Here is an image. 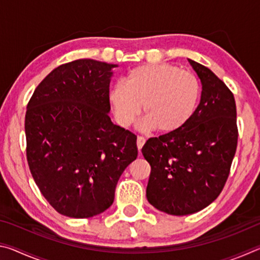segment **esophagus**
<instances>
[{"label":"esophagus","instance_id":"34e87169","mask_svg":"<svg viewBox=\"0 0 260 260\" xmlns=\"http://www.w3.org/2000/svg\"><path fill=\"white\" fill-rule=\"evenodd\" d=\"M144 143H146V138H144V136H138V141H136V144H138L139 150H140V149H142Z\"/></svg>","mask_w":260,"mask_h":260}]
</instances>
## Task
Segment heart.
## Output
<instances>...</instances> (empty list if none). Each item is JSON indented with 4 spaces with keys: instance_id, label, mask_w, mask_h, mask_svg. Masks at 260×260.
<instances>
[{
    "instance_id": "b5f03b06",
    "label": "heart",
    "mask_w": 260,
    "mask_h": 260,
    "mask_svg": "<svg viewBox=\"0 0 260 260\" xmlns=\"http://www.w3.org/2000/svg\"><path fill=\"white\" fill-rule=\"evenodd\" d=\"M200 94V82L191 72L171 64H148L132 69L125 83L112 86L109 98L121 126L136 119L142 104V126L169 134L190 120Z\"/></svg>"
}]
</instances>
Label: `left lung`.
<instances>
[{
  "label": "left lung",
  "mask_w": 260,
  "mask_h": 260,
  "mask_svg": "<svg viewBox=\"0 0 260 260\" xmlns=\"http://www.w3.org/2000/svg\"><path fill=\"white\" fill-rule=\"evenodd\" d=\"M189 63L202 82L199 107L181 129L150 138L142 148L151 166L149 203L173 215L199 212L217 199L230 175L239 139L230 88L204 65Z\"/></svg>",
  "instance_id": "obj_1"
}]
</instances>
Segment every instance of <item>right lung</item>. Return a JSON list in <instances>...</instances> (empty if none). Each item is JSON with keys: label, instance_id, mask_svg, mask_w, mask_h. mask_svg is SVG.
Instances as JSON below:
<instances>
[{"label": "right lung", "instance_id": "right-lung-1", "mask_svg": "<svg viewBox=\"0 0 260 260\" xmlns=\"http://www.w3.org/2000/svg\"><path fill=\"white\" fill-rule=\"evenodd\" d=\"M116 67L94 59L59 65L27 104L29 171L49 204L70 218H90L110 208L118 180L138 157L136 135L109 117Z\"/></svg>", "mask_w": 260, "mask_h": 260}]
</instances>
